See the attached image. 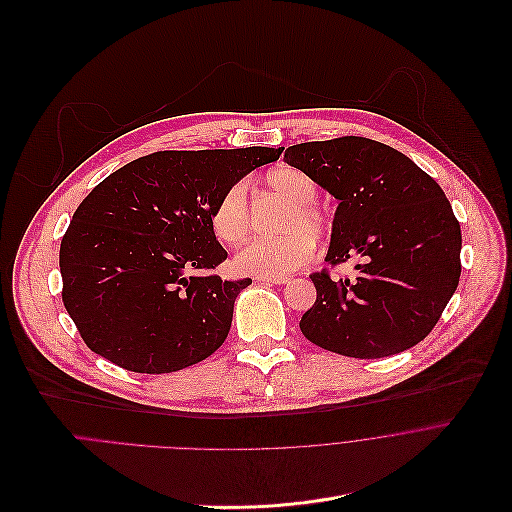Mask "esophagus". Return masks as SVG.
Returning <instances> with one entry per match:
<instances>
[{
  "mask_svg": "<svg viewBox=\"0 0 512 512\" xmlns=\"http://www.w3.org/2000/svg\"><path fill=\"white\" fill-rule=\"evenodd\" d=\"M260 282H268V284H286L288 278L286 276H258Z\"/></svg>",
  "mask_w": 512,
  "mask_h": 512,
  "instance_id": "34e87169",
  "label": "esophagus"
}]
</instances>
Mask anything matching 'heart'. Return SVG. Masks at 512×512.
Here are the masks:
<instances>
[{"label":"heart","mask_w":512,"mask_h":512,"mask_svg":"<svg viewBox=\"0 0 512 512\" xmlns=\"http://www.w3.org/2000/svg\"><path fill=\"white\" fill-rule=\"evenodd\" d=\"M268 187L288 201L276 232L280 236L254 240L236 254V268L256 276H280L294 272L313 256V244L333 234V218L321 208L315 179L296 167L282 165L268 173ZM210 224L214 236L228 246L242 244L250 234L246 183H232L214 203Z\"/></svg>","instance_id":"1"}]
</instances>
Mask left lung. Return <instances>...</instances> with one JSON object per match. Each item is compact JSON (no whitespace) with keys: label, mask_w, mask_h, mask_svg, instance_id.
Here are the masks:
<instances>
[{"label":"left lung","mask_w":512,"mask_h":512,"mask_svg":"<svg viewBox=\"0 0 512 512\" xmlns=\"http://www.w3.org/2000/svg\"><path fill=\"white\" fill-rule=\"evenodd\" d=\"M284 161L339 199L327 262L357 260L355 278L313 272L317 300L300 319L311 343L379 359L424 341L460 280V224L442 187L410 157L365 137L292 145Z\"/></svg>","instance_id":"1"}]
</instances>
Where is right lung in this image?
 <instances>
[{"label":"right lung","mask_w":512,"mask_h":512,"mask_svg":"<svg viewBox=\"0 0 512 512\" xmlns=\"http://www.w3.org/2000/svg\"><path fill=\"white\" fill-rule=\"evenodd\" d=\"M282 147L157 151L102 179L60 244L62 302L86 347L135 373H171L226 341L248 284L208 274L228 258L218 197Z\"/></svg>","instance_id":"1"}]
</instances>
